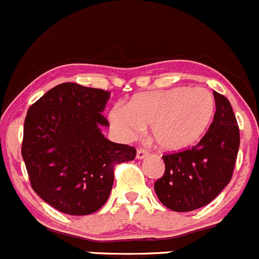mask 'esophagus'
I'll use <instances>...</instances> for the list:
<instances>
[{
	"instance_id": "1",
	"label": "esophagus",
	"mask_w": 259,
	"mask_h": 259,
	"mask_svg": "<svg viewBox=\"0 0 259 259\" xmlns=\"http://www.w3.org/2000/svg\"><path fill=\"white\" fill-rule=\"evenodd\" d=\"M147 155H149V152L145 149H138V151H136V158H138V160H143V158L146 157Z\"/></svg>"
}]
</instances>
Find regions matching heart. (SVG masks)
I'll return each mask as SVG.
<instances>
[{"instance_id": "heart-1", "label": "heart", "mask_w": 259, "mask_h": 259, "mask_svg": "<svg viewBox=\"0 0 259 259\" xmlns=\"http://www.w3.org/2000/svg\"><path fill=\"white\" fill-rule=\"evenodd\" d=\"M214 113L215 101L208 90L181 86L138 93L126 108L113 107L108 120L124 140L136 139L150 125L161 150L181 151L200 140Z\"/></svg>"}]
</instances>
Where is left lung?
Segmentation results:
<instances>
[{
    "instance_id": "left-lung-1",
    "label": "left lung",
    "mask_w": 259,
    "mask_h": 259,
    "mask_svg": "<svg viewBox=\"0 0 259 259\" xmlns=\"http://www.w3.org/2000/svg\"><path fill=\"white\" fill-rule=\"evenodd\" d=\"M217 112L209 130L193 149L162 156L164 175L155 192L164 206L186 212L214 200L232 177L240 130L229 99L212 92Z\"/></svg>"
}]
</instances>
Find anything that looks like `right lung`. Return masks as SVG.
I'll return each instance as SVG.
<instances>
[{
  "label": "right lung",
  "mask_w": 259,
  "mask_h": 259,
  "mask_svg": "<svg viewBox=\"0 0 259 259\" xmlns=\"http://www.w3.org/2000/svg\"><path fill=\"white\" fill-rule=\"evenodd\" d=\"M110 92L77 83L48 91L28 109L23 157L34 192L69 215H88L104 205L114 166L135 158L134 147L102 134L109 123L102 113Z\"/></svg>",
  "instance_id": "add662e5"
}]
</instances>
